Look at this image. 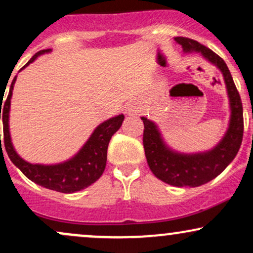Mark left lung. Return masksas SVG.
Returning a JSON list of instances; mask_svg holds the SVG:
<instances>
[{
	"label": "left lung",
	"instance_id": "1",
	"mask_svg": "<svg viewBox=\"0 0 253 253\" xmlns=\"http://www.w3.org/2000/svg\"><path fill=\"white\" fill-rule=\"evenodd\" d=\"M184 52H200L206 59L222 72L231 104V120L222 140L208 152L183 155L170 150L152 121L141 118L144 123L143 143L145 156L151 171L157 178L175 187H199L219 176L237 156L243 141V104L227 65L211 48L189 38L176 37Z\"/></svg>",
	"mask_w": 253,
	"mask_h": 253
}]
</instances>
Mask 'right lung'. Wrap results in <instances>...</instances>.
I'll list each match as a JSON object with an SVG mask.
<instances>
[{"label": "right lung", "instance_id": "right-lung-1", "mask_svg": "<svg viewBox=\"0 0 253 253\" xmlns=\"http://www.w3.org/2000/svg\"><path fill=\"white\" fill-rule=\"evenodd\" d=\"M50 51V48L39 51L31 58L30 62L26 64L22 69H25L32 62H34L38 56ZM15 81L16 76L14 77L13 82L10 84L7 100H4L3 104L1 103L3 102V98L1 97L0 100V119H2V124H3V145L13 164L19 168L21 172L27 178H30L32 182L37 183L43 188H47V189L59 191V193H76V191L82 190L96 182L103 173L104 168H106L107 150H108L110 138L123 125L125 119L124 115L121 114L109 119V120L101 124L100 126H97L85 145L70 161L56 165L31 164L17 155L10 140L8 120H9L11 92H13Z\"/></svg>", "mask_w": 253, "mask_h": 253}]
</instances>
